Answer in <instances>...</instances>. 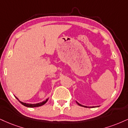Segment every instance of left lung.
Masks as SVG:
<instances>
[{"instance_id": "8db88e82", "label": "left lung", "mask_w": 128, "mask_h": 128, "mask_svg": "<svg viewBox=\"0 0 128 128\" xmlns=\"http://www.w3.org/2000/svg\"><path fill=\"white\" fill-rule=\"evenodd\" d=\"M76 103H77V104H78V105H79V106H82V107H88V108H92V107H94V106H93V107H87V106H83V105H82V104H80V103L78 102V101H76Z\"/></svg>"}]
</instances>
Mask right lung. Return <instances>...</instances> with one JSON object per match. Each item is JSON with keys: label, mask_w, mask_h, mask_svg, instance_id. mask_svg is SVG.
Here are the masks:
<instances>
[{"label": "right lung", "mask_w": 128, "mask_h": 128, "mask_svg": "<svg viewBox=\"0 0 128 128\" xmlns=\"http://www.w3.org/2000/svg\"><path fill=\"white\" fill-rule=\"evenodd\" d=\"M14 96H15V95H14ZM15 98H16V99H17L18 101H19V102L21 103V104H22L23 106H26V107H30V108H33V107H40V106H42L44 105V104H46V103L47 102L48 100H49V98H48L46 100H44V101H42V102H41L36 103V104H29V103H26V102H21V101H20L19 99H18V98L16 97V96H15Z\"/></svg>", "instance_id": "1"}]
</instances>
